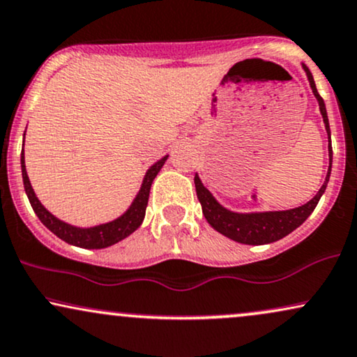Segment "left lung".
<instances>
[{
	"mask_svg": "<svg viewBox=\"0 0 357 357\" xmlns=\"http://www.w3.org/2000/svg\"><path fill=\"white\" fill-rule=\"evenodd\" d=\"M303 69L306 71L307 81H310L311 89H313L314 98L318 99L321 116H323L324 126L329 134V121L326 114V105L324 100L318 94L316 89L314 79L311 76L310 69L303 64ZM329 162H333V149H331V140H329ZM329 174H331V165H329L326 180H324L323 187L319 188V192L311 199L307 204L296 206L291 210H283V212H263V213H235L230 210L223 208L217 200L213 199V195L204 187V183L200 182L199 175H195L193 182H195V190L197 197H199L202 204V212H204L206 222L212 225L215 230L222 233V235L228 236V238L238 241V243L245 245H265L273 243V241L281 240L283 236L289 235L293 230H296L305 220L313 213V210L318 205V202L326 190V185L329 182Z\"/></svg>",
	"mask_w": 357,
	"mask_h": 357,
	"instance_id": "1",
	"label": "left lung"
}]
</instances>
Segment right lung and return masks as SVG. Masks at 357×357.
Returning <instances> with one entry per match:
<instances>
[{
    "instance_id": "add662e5",
    "label": "right lung",
    "mask_w": 357,
    "mask_h": 357,
    "mask_svg": "<svg viewBox=\"0 0 357 357\" xmlns=\"http://www.w3.org/2000/svg\"><path fill=\"white\" fill-rule=\"evenodd\" d=\"M24 145V144H23ZM165 155L164 158L155 162L151 169L145 174L142 187L135 197L129 210L124 215L114 220V222L104 223V225H98L92 228H77L69 225V223L61 222L59 218H56L54 215H51L46 208L41 205V202L38 200V197L34 195L33 187H31L28 174H26V165H24V152L21 153V172H23V183L26 195H28L29 204L33 206L34 213L38 215V218L41 220V223L46 228L54 233L56 236H59L61 240H64L66 243L81 246V248H105V246H111L117 241L124 240L126 236H129L132 231H135L142 223L145 217V208H147L149 202V193H151V187L153 178L157 177V174L160 172L162 165L165 164L167 160Z\"/></svg>"
}]
</instances>
